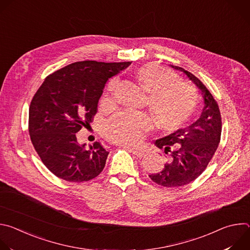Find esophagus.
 <instances>
[{
	"mask_svg": "<svg viewBox=\"0 0 250 250\" xmlns=\"http://www.w3.org/2000/svg\"><path fill=\"white\" fill-rule=\"evenodd\" d=\"M125 149H127V150H129L133 155H135V156H137V157H141V156H144V155H145V151L142 150V149H138V148H130V147H128V146H125Z\"/></svg>",
	"mask_w": 250,
	"mask_h": 250,
	"instance_id": "34e87169",
	"label": "esophagus"
}]
</instances>
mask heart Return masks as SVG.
Masks as SVG:
<instances>
[{
	"mask_svg": "<svg viewBox=\"0 0 250 250\" xmlns=\"http://www.w3.org/2000/svg\"><path fill=\"white\" fill-rule=\"evenodd\" d=\"M135 78L139 86L149 93L146 104L159 128L174 131L189 120L198 100L193 85L180 82L174 71L157 64L140 67ZM116 84V79L109 83V92L114 90ZM151 126L152 119L147 114L122 111L104 123L103 132L115 144L133 146Z\"/></svg>",
	"mask_w": 250,
	"mask_h": 250,
	"instance_id": "1",
	"label": "heart"
}]
</instances>
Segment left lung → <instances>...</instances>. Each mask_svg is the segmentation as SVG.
Masks as SVG:
<instances>
[{
	"instance_id": "1",
	"label": "left lung",
	"mask_w": 250,
	"mask_h": 250,
	"mask_svg": "<svg viewBox=\"0 0 250 250\" xmlns=\"http://www.w3.org/2000/svg\"><path fill=\"white\" fill-rule=\"evenodd\" d=\"M170 66L186 74L204 99L202 115L195 123L154 142L164 150L166 161L160 172L149 175L150 179L160 186L174 188L191 183L207 168L220 144L222 118L216 100L206 86L185 69Z\"/></svg>"
}]
</instances>
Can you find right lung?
<instances>
[{
	"mask_svg": "<svg viewBox=\"0 0 250 250\" xmlns=\"http://www.w3.org/2000/svg\"><path fill=\"white\" fill-rule=\"evenodd\" d=\"M129 64L93 60L69 64L47 76L33 96L30 139L43 164L60 179L84 182L103 171L109 152L98 141L86 148L76 133L92 123L106 81Z\"/></svg>",
	"mask_w": 250,
	"mask_h": 250,
	"instance_id": "add662e5",
	"label": "right lung"
}]
</instances>
